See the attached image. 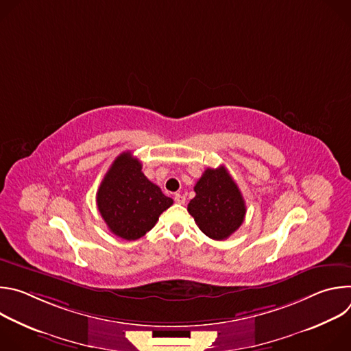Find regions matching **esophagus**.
<instances>
[{
    "mask_svg": "<svg viewBox=\"0 0 351 351\" xmlns=\"http://www.w3.org/2000/svg\"><path fill=\"white\" fill-rule=\"evenodd\" d=\"M173 198H175V203H178V204H184V202H186V197L182 194H175Z\"/></svg>",
    "mask_w": 351,
    "mask_h": 351,
    "instance_id": "obj_1",
    "label": "esophagus"
}]
</instances>
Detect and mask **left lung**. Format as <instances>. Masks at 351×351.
I'll return each mask as SVG.
<instances>
[{
  "label": "left lung",
  "instance_id": "left-lung-1",
  "mask_svg": "<svg viewBox=\"0 0 351 351\" xmlns=\"http://www.w3.org/2000/svg\"><path fill=\"white\" fill-rule=\"evenodd\" d=\"M194 191L187 211L204 234L225 240L240 228L245 215L244 198L225 167L207 168Z\"/></svg>",
  "mask_w": 351,
  "mask_h": 351
}]
</instances>
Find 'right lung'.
Returning <instances> with one entry per match:
<instances>
[{
	"instance_id": "right-lung-1",
	"label": "right lung",
	"mask_w": 351,
	"mask_h": 351,
	"mask_svg": "<svg viewBox=\"0 0 351 351\" xmlns=\"http://www.w3.org/2000/svg\"><path fill=\"white\" fill-rule=\"evenodd\" d=\"M173 204L141 172L130 152L112 162L97 191V207L108 229L121 239L136 240L152 230L160 215Z\"/></svg>"
}]
</instances>
